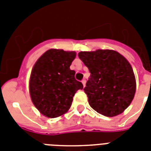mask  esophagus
<instances>
[{"label": "esophagus", "instance_id": "34e87169", "mask_svg": "<svg viewBox=\"0 0 151 151\" xmlns=\"http://www.w3.org/2000/svg\"><path fill=\"white\" fill-rule=\"evenodd\" d=\"M81 82H82V84H83V86L85 87V84H86V81H85V79H83V80L81 81Z\"/></svg>", "mask_w": 151, "mask_h": 151}]
</instances>
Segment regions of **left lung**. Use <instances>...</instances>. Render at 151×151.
I'll return each mask as SVG.
<instances>
[{
	"mask_svg": "<svg viewBox=\"0 0 151 151\" xmlns=\"http://www.w3.org/2000/svg\"><path fill=\"white\" fill-rule=\"evenodd\" d=\"M80 59L91 73L84 91L96 112L114 117L124 112L136 93V78L129 61L116 51L81 52Z\"/></svg>",
	"mask_w": 151,
	"mask_h": 151,
	"instance_id": "obj_1",
	"label": "left lung"
}]
</instances>
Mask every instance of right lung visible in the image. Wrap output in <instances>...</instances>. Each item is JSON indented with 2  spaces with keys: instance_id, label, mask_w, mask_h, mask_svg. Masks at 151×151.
I'll use <instances>...</instances> for the list:
<instances>
[{
  "instance_id": "right-lung-1",
  "label": "right lung",
  "mask_w": 151,
  "mask_h": 151,
  "mask_svg": "<svg viewBox=\"0 0 151 151\" xmlns=\"http://www.w3.org/2000/svg\"><path fill=\"white\" fill-rule=\"evenodd\" d=\"M75 52L49 49L34 64L29 78V94L35 107L45 117L54 118L66 114L82 83L70 69Z\"/></svg>"
}]
</instances>
